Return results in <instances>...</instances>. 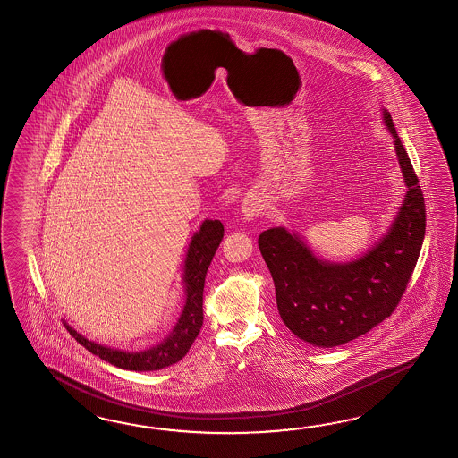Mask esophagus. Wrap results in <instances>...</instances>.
Instances as JSON below:
<instances>
[{
	"mask_svg": "<svg viewBox=\"0 0 458 458\" xmlns=\"http://www.w3.org/2000/svg\"><path fill=\"white\" fill-rule=\"evenodd\" d=\"M266 202L259 195H248L243 200V216L246 220H253L254 216H259L265 210Z\"/></svg>",
	"mask_w": 458,
	"mask_h": 458,
	"instance_id": "esophagus-1",
	"label": "esophagus"
}]
</instances>
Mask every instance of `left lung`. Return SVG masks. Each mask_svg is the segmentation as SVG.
I'll return each mask as SVG.
<instances>
[{
  "label": "left lung",
  "mask_w": 458,
  "mask_h": 458,
  "mask_svg": "<svg viewBox=\"0 0 458 458\" xmlns=\"http://www.w3.org/2000/svg\"><path fill=\"white\" fill-rule=\"evenodd\" d=\"M383 114L409 189L394 224L377 246L356 261L330 265L284 228L266 230L258 238L275 281L279 316L294 335L314 346L344 345L391 316L422 248L424 193L391 114Z\"/></svg>",
  "instance_id": "obj_1"
}]
</instances>
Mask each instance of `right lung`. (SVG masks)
Segmentation results:
<instances>
[{"label": "right lung", "mask_w": 458, "mask_h": 458, "mask_svg": "<svg viewBox=\"0 0 458 458\" xmlns=\"http://www.w3.org/2000/svg\"><path fill=\"white\" fill-rule=\"evenodd\" d=\"M224 238V225L220 220H205L200 230L193 234L192 243L189 244V251L185 258L183 284H185V305L182 316L177 326L174 327L173 334L164 340L163 344L153 346L144 352H122L108 346L98 345L89 342L85 336L77 334L72 327L64 324L81 345L85 346L93 355L100 356L112 365L131 369V371H154L163 369L165 366L174 365L187 355L193 340L199 335L204 324V285L205 276L208 266L214 259L215 251Z\"/></svg>", "instance_id": "1"}]
</instances>
